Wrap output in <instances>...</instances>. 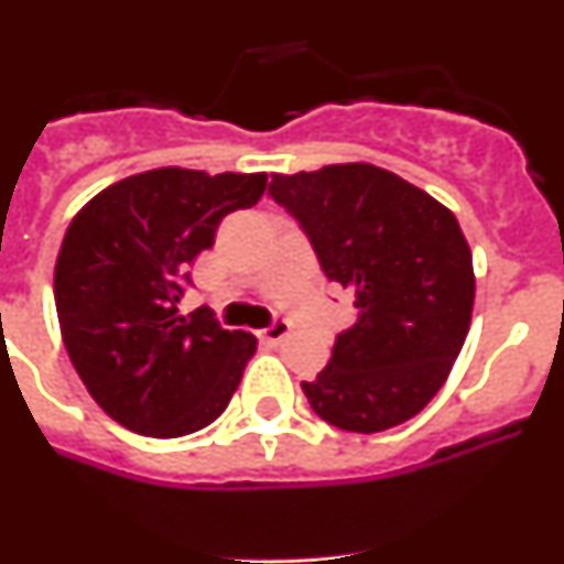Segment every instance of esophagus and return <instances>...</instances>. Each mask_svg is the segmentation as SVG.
Returning <instances> with one entry per match:
<instances>
[{"instance_id": "34e87169", "label": "esophagus", "mask_w": 564, "mask_h": 564, "mask_svg": "<svg viewBox=\"0 0 564 564\" xmlns=\"http://www.w3.org/2000/svg\"><path fill=\"white\" fill-rule=\"evenodd\" d=\"M291 330H293V325L291 322H288V318H276V322H273L271 327H265V330H259V338H265V341H282V338H288L291 336Z\"/></svg>"}]
</instances>
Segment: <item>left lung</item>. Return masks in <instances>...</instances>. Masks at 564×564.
Wrapping results in <instances>:
<instances>
[{
	"mask_svg": "<svg viewBox=\"0 0 564 564\" xmlns=\"http://www.w3.org/2000/svg\"><path fill=\"white\" fill-rule=\"evenodd\" d=\"M271 197L358 311L325 370L302 381L313 412L361 435L415 417L449 378L471 325L475 268L457 217L372 163L271 174Z\"/></svg>",
	"mask_w": 564,
	"mask_h": 564,
	"instance_id": "left-lung-1",
	"label": "left lung"
}]
</instances>
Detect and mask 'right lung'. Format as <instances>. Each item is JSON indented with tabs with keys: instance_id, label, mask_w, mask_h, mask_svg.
Segmentation results:
<instances>
[{
	"instance_id": "add662e5",
	"label": "right lung",
	"mask_w": 564,
	"mask_h": 564,
	"mask_svg": "<svg viewBox=\"0 0 564 564\" xmlns=\"http://www.w3.org/2000/svg\"><path fill=\"white\" fill-rule=\"evenodd\" d=\"M265 183V172L152 169L98 192L67 226L53 273L64 347L127 430L192 435L231 401L257 338L203 307L183 316L181 296L223 217L251 208Z\"/></svg>"
}]
</instances>
